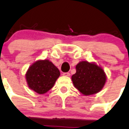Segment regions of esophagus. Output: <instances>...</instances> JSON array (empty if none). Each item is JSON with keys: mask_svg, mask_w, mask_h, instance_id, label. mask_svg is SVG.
I'll return each instance as SVG.
<instances>
[{"mask_svg": "<svg viewBox=\"0 0 129 129\" xmlns=\"http://www.w3.org/2000/svg\"><path fill=\"white\" fill-rule=\"evenodd\" d=\"M63 76H70V73H63Z\"/></svg>", "mask_w": 129, "mask_h": 129, "instance_id": "esophagus-1", "label": "esophagus"}]
</instances>
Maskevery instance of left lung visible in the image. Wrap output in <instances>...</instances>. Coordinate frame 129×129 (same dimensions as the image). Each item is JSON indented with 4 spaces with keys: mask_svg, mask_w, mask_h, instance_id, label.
I'll list each match as a JSON object with an SVG mask.
<instances>
[{
    "mask_svg": "<svg viewBox=\"0 0 129 129\" xmlns=\"http://www.w3.org/2000/svg\"><path fill=\"white\" fill-rule=\"evenodd\" d=\"M76 73L72 76V81L81 93L90 95L102 90L106 77L101 67L87 61H82L76 65Z\"/></svg>",
    "mask_w": 129,
    "mask_h": 129,
    "instance_id": "obj_1",
    "label": "left lung"
}]
</instances>
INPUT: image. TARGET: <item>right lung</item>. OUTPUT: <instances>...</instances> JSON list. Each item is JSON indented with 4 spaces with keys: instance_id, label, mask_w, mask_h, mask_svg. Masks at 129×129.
I'll return each mask as SVG.
<instances>
[{
    "instance_id": "obj_1",
    "label": "right lung",
    "mask_w": 129,
    "mask_h": 129,
    "mask_svg": "<svg viewBox=\"0 0 129 129\" xmlns=\"http://www.w3.org/2000/svg\"><path fill=\"white\" fill-rule=\"evenodd\" d=\"M60 73L58 69L48 60H38L28 68L26 79L28 87L39 94L50 90Z\"/></svg>"
}]
</instances>
